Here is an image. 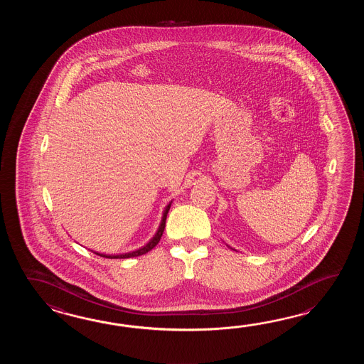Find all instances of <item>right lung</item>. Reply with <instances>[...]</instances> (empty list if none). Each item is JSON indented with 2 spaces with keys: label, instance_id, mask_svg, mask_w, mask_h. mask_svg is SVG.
Instances as JSON below:
<instances>
[{
  "label": "right lung",
  "instance_id": "obj_1",
  "mask_svg": "<svg viewBox=\"0 0 364 364\" xmlns=\"http://www.w3.org/2000/svg\"><path fill=\"white\" fill-rule=\"evenodd\" d=\"M171 203H169L166 205V208L164 210L163 220H161V224L159 226V230L155 234V237L152 240L148 242L146 246L139 248V250H135L132 252H127V254H119V255H104V254H99V252H95L96 255L102 256V257H108V259H127V257H135V256L143 255V254H147L148 251H151L152 248L155 247L156 245L161 240V235H163L164 229H165V221H166V216H168V212L171 209Z\"/></svg>",
  "mask_w": 364,
  "mask_h": 364
}]
</instances>
